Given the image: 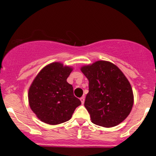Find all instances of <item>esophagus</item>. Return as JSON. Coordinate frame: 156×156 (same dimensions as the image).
Returning <instances> with one entry per match:
<instances>
[{
  "label": "esophagus",
  "instance_id": "obj_1",
  "mask_svg": "<svg viewBox=\"0 0 156 156\" xmlns=\"http://www.w3.org/2000/svg\"><path fill=\"white\" fill-rule=\"evenodd\" d=\"M80 100H81V103H82V104H84V97H81V98H80Z\"/></svg>",
  "mask_w": 156,
  "mask_h": 156
}]
</instances>
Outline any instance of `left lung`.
I'll return each instance as SVG.
<instances>
[{
	"mask_svg": "<svg viewBox=\"0 0 156 156\" xmlns=\"http://www.w3.org/2000/svg\"><path fill=\"white\" fill-rule=\"evenodd\" d=\"M81 70L89 81L84 106L91 122L105 127L119 125L130 114L133 104L132 87L123 72L103 60L84 66Z\"/></svg>",
	"mask_w": 156,
	"mask_h": 156,
	"instance_id": "obj_1",
	"label": "left lung"
}]
</instances>
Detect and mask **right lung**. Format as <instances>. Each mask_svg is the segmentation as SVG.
<instances>
[{"mask_svg": "<svg viewBox=\"0 0 156 156\" xmlns=\"http://www.w3.org/2000/svg\"><path fill=\"white\" fill-rule=\"evenodd\" d=\"M72 70L61 62H52L33 81L28 94L29 106L41 122L52 125L67 122L81 104L66 81Z\"/></svg>", "mask_w": 156, "mask_h": 156, "instance_id": "right-lung-1", "label": "right lung"}]
</instances>
